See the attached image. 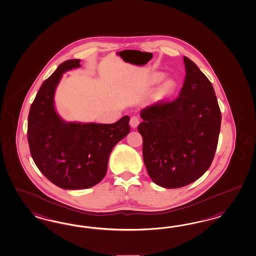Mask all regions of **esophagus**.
Masks as SVG:
<instances>
[{
    "mask_svg": "<svg viewBox=\"0 0 256 256\" xmlns=\"http://www.w3.org/2000/svg\"><path fill=\"white\" fill-rule=\"evenodd\" d=\"M140 120L139 118L137 116H132L130 121V124L132 128H137V126H139Z\"/></svg>",
    "mask_w": 256,
    "mask_h": 256,
    "instance_id": "esophagus-1",
    "label": "esophagus"
}]
</instances>
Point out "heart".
<instances>
[{
	"mask_svg": "<svg viewBox=\"0 0 256 256\" xmlns=\"http://www.w3.org/2000/svg\"><path fill=\"white\" fill-rule=\"evenodd\" d=\"M163 78V74L162 73H156L154 74L152 78H151V84H155L160 82ZM176 82L172 78H165L162 82V84L158 87V94L162 98H167L170 96V94L174 92L176 90Z\"/></svg>",
	"mask_w": 256,
	"mask_h": 256,
	"instance_id": "obj_1",
	"label": "heart"
}]
</instances>
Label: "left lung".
<instances>
[{"mask_svg": "<svg viewBox=\"0 0 256 256\" xmlns=\"http://www.w3.org/2000/svg\"><path fill=\"white\" fill-rule=\"evenodd\" d=\"M179 96L140 110L138 126L148 174L158 186H186L210 168L218 146L222 114L210 80L186 56Z\"/></svg>", "mask_w": 256, "mask_h": 256, "instance_id": "obj_1", "label": "left lung"}]
</instances>
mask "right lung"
I'll list each match as a JSON object with an SVG mask.
<instances>
[{
    "label": "right lung",
    "instance_id": "obj_1",
    "mask_svg": "<svg viewBox=\"0 0 256 256\" xmlns=\"http://www.w3.org/2000/svg\"><path fill=\"white\" fill-rule=\"evenodd\" d=\"M80 59L62 62L42 84L28 116V142L40 172L59 188L84 190L100 183L108 156L130 132V116L114 124L68 122L55 108L57 86L66 71L80 66Z\"/></svg>",
    "mask_w": 256,
    "mask_h": 256
}]
</instances>
